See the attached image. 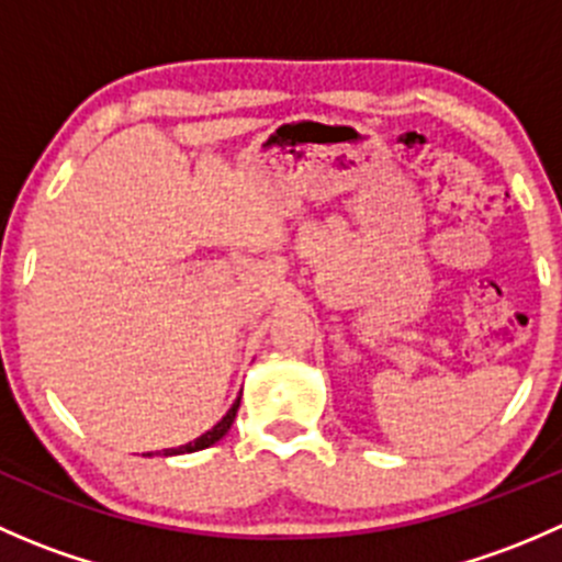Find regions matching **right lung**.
Instances as JSON below:
<instances>
[{"label":"right lung","instance_id":"obj_1","mask_svg":"<svg viewBox=\"0 0 562 562\" xmlns=\"http://www.w3.org/2000/svg\"><path fill=\"white\" fill-rule=\"evenodd\" d=\"M239 402H241V394L236 396V402H234V405H231V411L225 413V416L220 418V422L214 424V427L209 429V432H203L201 438H195V440H192V443H187V446H179V449H162V457L192 454V451H203V449H209V446H214V443H217V440H223L225 435H228L231 424H234V418H236V411H239ZM146 457H151V454H146Z\"/></svg>","mask_w":562,"mask_h":562}]
</instances>
